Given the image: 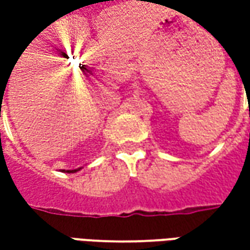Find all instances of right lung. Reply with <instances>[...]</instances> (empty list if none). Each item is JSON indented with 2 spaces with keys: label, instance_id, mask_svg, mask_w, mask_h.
I'll return each mask as SVG.
<instances>
[{
  "label": "right lung",
  "instance_id": "1",
  "mask_svg": "<svg viewBox=\"0 0 250 250\" xmlns=\"http://www.w3.org/2000/svg\"><path fill=\"white\" fill-rule=\"evenodd\" d=\"M78 169H79V168H78ZM78 169H66V172H69V174H72V172H76ZM63 171H65V169H63Z\"/></svg>",
  "mask_w": 250,
  "mask_h": 250
}]
</instances>
